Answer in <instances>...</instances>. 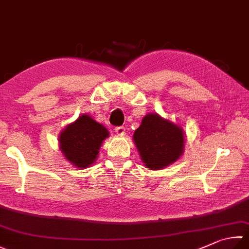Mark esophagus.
Instances as JSON below:
<instances>
[{
	"mask_svg": "<svg viewBox=\"0 0 249 249\" xmlns=\"http://www.w3.org/2000/svg\"><path fill=\"white\" fill-rule=\"evenodd\" d=\"M115 132H116V134H118V135H124L125 128H124V126H117V128L115 129Z\"/></svg>",
	"mask_w": 249,
	"mask_h": 249,
	"instance_id": "34e87169",
	"label": "esophagus"
}]
</instances>
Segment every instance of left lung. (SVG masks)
<instances>
[{
    "label": "left lung",
    "mask_w": 249,
    "mask_h": 249,
    "mask_svg": "<svg viewBox=\"0 0 249 249\" xmlns=\"http://www.w3.org/2000/svg\"><path fill=\"white\" fill-rule=\"evenodd\" d=\"M135 146L146 168L160 170L184 152V132L180 125L158 114H147L133 134Z\"/></svg>",
    "instance_id": "obj_1"
}]
</instances>
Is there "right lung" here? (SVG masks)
Returning a JSON list of instances; mask_svg holds the SVG:
<instances>
[{
    "label": "right lung",
    "mask_w": 249,
    "mask_h": 249,
    "mask_svg": "<svg viewBox=\"0 0 249 249\" xmlns=\"http://www.w3.org/2000/svg\"><path fill=\"white\" fill-rule=\"evenodd\" d=\"M109 132L89 115H81L59 133V148L77 168H88L96 160L98 151Z\"/></svg>",
    "instance_id": "right-lung-1"
}]
</instances>
